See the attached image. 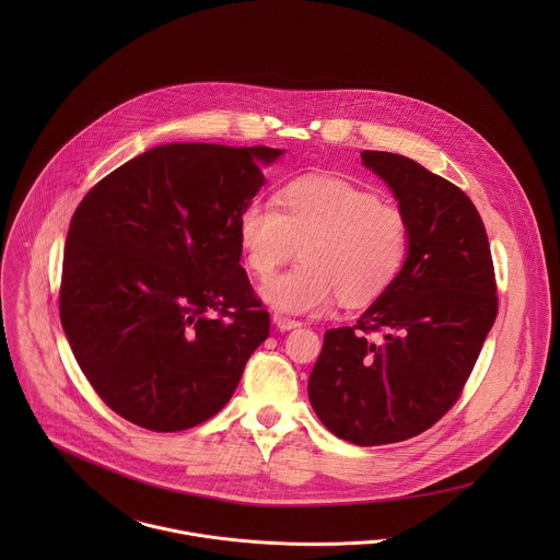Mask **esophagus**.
I'll return each instance as SVG.
<instances>
[{"mask_svg":"<svg viewBox=\"0 0 560 560\" xmlns=\"http://www.w3.org/2000/svg\"><path fill=\"white\" fill-rule=\"evenodd\" d=\"M273 323H276L282 331H287V329H295V327H300V325H302V320L291 319V317L280 315V313H276V315H273Z\"/></svg>","mask_w":560,"mask_h":560,"instance_id":"1","label":"esophagus"}]
</instances>
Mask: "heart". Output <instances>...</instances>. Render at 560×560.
Listing matches in <instances>:
<instances>
[{"label":"heart","instance_id":"1","mask_svg":"<svg viewBox=\"0 0 560 560\" xmlns=\"http://www.w3.org/2000/svg\"><path fill=\"white\" fill-rule=\"evenodd\" d=\"M245 267L260 280L300 245L302 262L271 278L262 298L284 313H319L334 298L355 308L375 302L399 278L409 254V224L399 207L342 176L289 180L271 202L240 211Z\"/></svg>","mask_w":560,"mask_h":560}]
</instances>
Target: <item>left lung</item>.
<instances>
[{
  "label": "left lung",
  "mask_w": 560,
  "mask_h": 560,
  "mask_svg": "<svg viewBox=\"0 0 560 560\" xmlns=\"http://www.w3.org/2000/svg\"><path fill=\"white\" fill-rule=\"evenodd\" d=\"M362 161L395 191L409 254L360 319L325 331L308 397L336 438L380 446L420 435L462 397L498 295L482 220L457 185L395 153Z\"/></svg>",
  "instance_id": "1"
}]
</instances>
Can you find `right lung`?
<instances>
[{
  "label": "right lung",
  "mask_w": 560,
  "mask_h": 560,
  "mask_svg": "<svg viewBox=\"0 0 560 560\" xmlns=\"http://www.w3.org/2000/svg\"><path fill=\"white\" fill-rule=\"evenodd\" d=\"M269 147L165 144L101 178L73 213L60 319L85 380L125 420L191 429L233 397L269 313L240 265V211Z\"/></svg>",
  "instance_id": "obj_1"
}]
</instances>
